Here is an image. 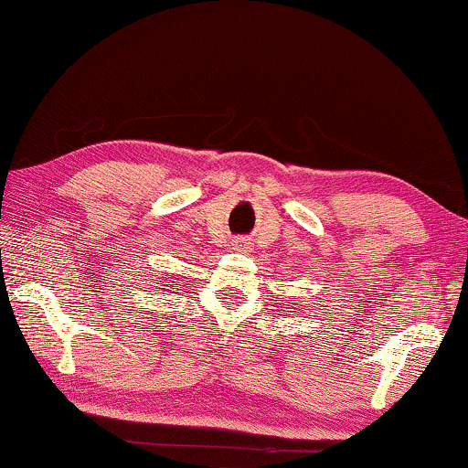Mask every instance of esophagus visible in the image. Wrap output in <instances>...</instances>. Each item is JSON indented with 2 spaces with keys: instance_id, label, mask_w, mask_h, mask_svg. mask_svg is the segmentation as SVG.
Listing matches in <instances>:
<instances>
[{
  "instance_id": "esophagus-1",
  "label": "esophagus",
  "mask_w": 468,
  "mask_h": 468,
  "mask_svg": "<svg viewBox=\"0 0 468 468\" xmlns=\"http://www.w3.org/2000/svg\"><path fill=\"white\" fill-rule=\"evenodd\" d=\"M235 246L239 248V250H248V248H250V241L246 239V237H237V239H235Z\"/></svg>"
}]
</instances>
